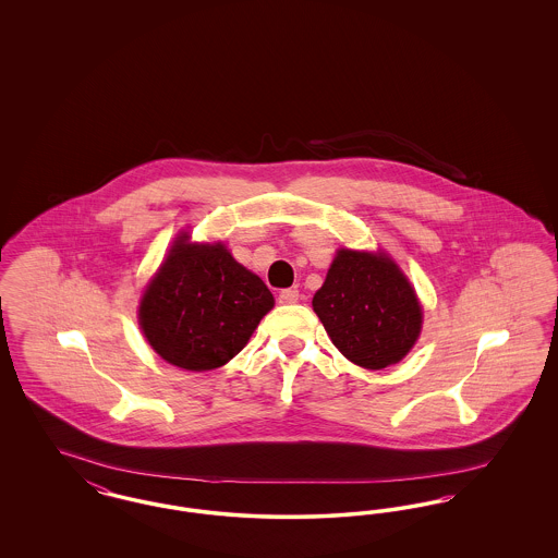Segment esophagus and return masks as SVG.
Segmentation results:
<instances>
[{"mask_svg": "<svg viewBox=\"0 0 558 558\" xmlns=\"http://www.w3.org/2000/svg\"><path fill=\"white\" fill-rule=\"evenodd\" d=\"M278 301H280L282 305H292V303L299 301V291H296V289H284V291L278 294Z\"/></svg>", "mask_w": 558, "mask_h": 558, "instance_id": "esophagus-1", "label": "esophagus"}]
</instances>
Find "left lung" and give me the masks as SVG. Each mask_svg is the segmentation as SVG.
Wrapping results in <instances>:
<instances>
[{
    "mask_svg": "<svg viewBox=\"0 0 558 558\" xmlns=\"http://www.w3.org/2000/svg\"><path fill=\"white\" fill-rule=\"evenodd\" d=\"M312 305L335 347L368 371L399 362L421 335L418 299L387 255L339 251Z\"/></svg>",
    "mask_w": 558,
    "mask_h": 558,
    "instance_id": "obj_1",
    "label": "left lung"
}]
</instances>
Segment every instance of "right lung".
<instances>
[{
    "mask_svg": "<svg viewBox=\"0 0 558 558\" xmlns=\"http://www.w3.org/2000/svg\"><path fill=\"white\" fill-rule=\"evenodd\" d=\"M186 239L175 240L144 292L140 324L169 364L213 371L242 351L274 307V296L223 244H190Z\"/></svg>",
    "mask_w": 558,
    "mask_h": 558,
    "instance_id": "right-lung-1",
    "label": "right lung"
}]
</instances>
